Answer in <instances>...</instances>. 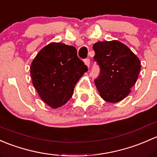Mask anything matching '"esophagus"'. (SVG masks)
I'll list each match as a JSON object with an SVG mask.
<instances>
[{"label": "esophagus", "mask_w": 157, "mask_h": 157, "mask_svg": "<svg viewBox=\"0 0 157 157\" xmlns=\"http://www.w3.org/2000/svg\"><path fill=\"white\" fill-rule=\"evenodd\" d=\"M85 65L87 66L88 67H90V59H85Z\"/></svg>", "instance_id": "1"}]
</instances>
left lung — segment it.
<instances>
[{
  "label": "left lung",
  "mask_w": 157,
  "mask_h": 157,
  "mask_svg": "<svg viewBox=\"0 0 157 157\" xmlns=\"http://www.w3.org/2000/svg\"><path fill=\"white\" fill-rule=\"evenodd\" d=\"M94 60L101 69L94 84L104 101L117 103L126 98L140 70L138 57L124 44L114 40L93 45Z\"/></svg>",
  "instance_id": "left-lung-1"
}]
</instances>
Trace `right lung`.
Wrapping results in <instances>:
<instances>
[{
	"instance_id": "1",
	"label": "right lung",
	"mask_w": 157,
	"mask_h": 157,
	"mask_svg": "<svg viewBox=\"0 0 157 157\" xmlns=\"http://www.w3.org/2000/svg\"><path fill=\"white\" fill-rule=\"evenodd\" d=\"M87 71L75 47L55 42L42 48L30 67L32 84L40 98L54 109L72 98L75 85Z\"/></svg>"
}]
</instances>
